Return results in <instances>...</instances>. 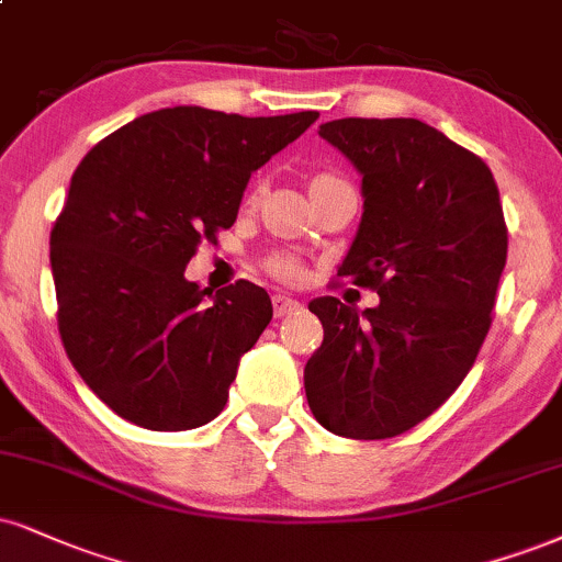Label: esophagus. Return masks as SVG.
<instances>
[{
	"label": "esophagus",
	"instance_id": "esophagus-1",
	"mask_svg": "<svg viewBox=\"0 0 562 562\" xmlns=\"http://www.w3.org/2000/svg\"><path fill=\"white\" fill-rule=\"evenodd\" d=\"M272 306H274L277 319H282V316H290V314H293V311H299L301 303L293 301V299H288V295H274Z\"/></svg>",
	"mask_w": 562,
	"mask_h": 562
}]
</instances>
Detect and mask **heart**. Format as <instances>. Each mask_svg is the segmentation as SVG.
<instances>
[{
  "label": "heart",
  "mask_w": 562,
  "mask_h": 562,
  "mask_svg": "<svg viewBox=\"0 0 562 562\" xmlns=\"http://www.w3.org/2000/svg\"><path fill=\"white\" fill-rule=\"evenodd\" d=\"M324 178V175H319ZM267 272L274 277V280L285 282V285H293L303 277V263L295 259L293 254H272L267 259Z\"/></svg>",
  "instance_id": "obj_1"
}]
</instances>
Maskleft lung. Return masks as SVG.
I'll list each match as a JSON object with an SVG mask.
<instances>
[{"mask_svg":"<svg viewBox=\"0 0 562 562\" xmlns=\"http://www.w3.org/2000/svg\"><path fill=\"white\" fill-rule=\"evenodd\" d=\"M363 175V216L337 280L374 290L358 311L308 303L324 342L303 382L311 414L350 439H390L435 414L474 367L492 324L508 227L492 170L422 120L319 127Z\"/></svg>","mask_w":562,"mask_h":562,"instance_id":"8db88e82","label":"left lung"}]
</instances>
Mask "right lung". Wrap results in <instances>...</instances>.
<instances>
[{"label":"right lung","mask_w":562,"mask_h":562,"mask_svg":"<svg viewBox=\"0 0 562 562\" xmlns=\"http://www.w3.org/2000/svg\"><path fill=\"white\" fill-rule=\"evenodd\" d=\"M316 117L172 106L101 138L72 172L49 238L57 327L114 414L154 431L222 414L272 301L248 280L212 295L186 280V267L233 227L251 172Z\"/></svg>","instance_id":"right-lung-1"}]
</instances>
